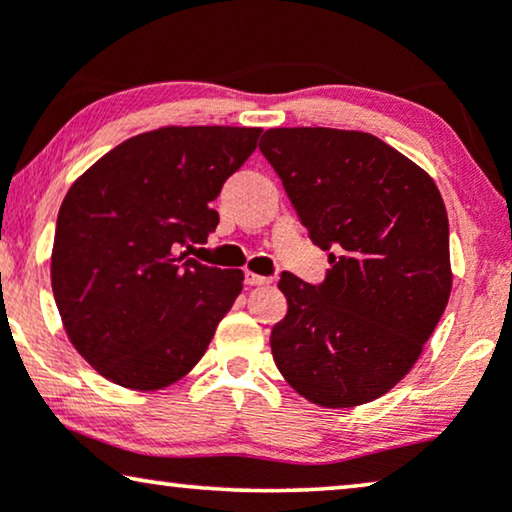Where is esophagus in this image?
I'll return each mask as SVG.
<instances>
[{"mask_svg":"<svg viewBox=\"0 0 512 512\" xmlns=\"http://www.w3.org/2000/svg\"><path fill=\"white\" fill-rule=\"evenodd\" d=\"M270 282H272L270 277L256 275V272H251V270L244 272V284H247V286H263V284H270Z\"/></svg>","mask_w":512,"mask_h":512,"instance_id":"esophagus-1","label":"esophagus"}]
</instances>
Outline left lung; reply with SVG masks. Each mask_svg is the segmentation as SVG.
<instances>
[{
    "mask_svg": "<svg viewBox=\"0 0 512 512\" xmlns=\"http://www.w3.org/2000/svg\"><path fill=\"white\" fill-rule=\"evenodd\" d=\"M261 153L310 240L331 249L326 282L284 272L289 310L270 333L284 380L321 408L394 389L422 354L452 291L450 226L429 172L359 130L272 128Z\"/></svg>",
    "mask_w": 512,
    "mask_h": 512,
    "instance_id": "obj_1",
    "label": "left lung"
}]
</instances>
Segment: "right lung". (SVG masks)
I'll return each instance as SVG.
<instances>
[{
    "label": "right lung",
    "mask_w": 512,
    "mask_h": 512,
    "mask_svg": "<svg viewBox=\"0 0 512 512\" xmlns=\"http://www.w3.org/2000/svg\"><path fill=\"white\" fill-rule=\"evenodd\" d=\"M261 128L165 125L90 165L60 205L51 286L76 352L118 387L156 391L191 373L242 291V270L184 247L219 223L212 202Z\"/></svg>",
    "instance_id": "add662e5"
}]
</instances>
